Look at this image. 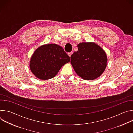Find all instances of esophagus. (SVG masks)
Instances as JSON below:
<instances>
[{
  "mask_svg": "<svg viewBox=\"0 0 133 133\" xmlns=\"http://www.w3.org/2000/svg\"><path fill=\"white\" fill-rule=\"evenodd\" d=\"M71 54H72V52H68V56L70 57V56H71Z\"/></svg>",
  "mask_w": 133,
  "mask_h": 133,
  "instance_id": "1",
  "label": "esophagus"
}]
</instances>
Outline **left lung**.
<instances>
[{"instance_id":"obj_1","label":"left lung","mask_w":133,"mask_h":133,"mask_svg":"<svg viewBox=\"0 0 133 133\" xmlns=\"http://www.w3.org/2000/svg\"><path fill=\"white\" fill-rule=\"evenodd\" d=\"M77 47L78 50L70 57L75 72L85 80H94L99 77L107 66L104 50L93 43H80Z\"/></svg>"}]
</instances>
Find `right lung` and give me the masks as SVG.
<instances>
[{"mask_svg":"<svg viewBox=\"0 0 133 133\" xmlns=\"http://www.w3.org/2000/svg\"><path fill=\"white\" fill-rule=\"evenodd\" d=\"M69 56L63 48L51 44L37 48L30 62V69L35 76L42 80L53 78L65 64L69 62Z\"/></svg>","mask_w":133,"mask_h":133,"instance_id":"1","label":"right lung"}]
</instances>
